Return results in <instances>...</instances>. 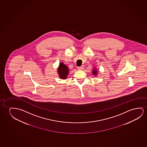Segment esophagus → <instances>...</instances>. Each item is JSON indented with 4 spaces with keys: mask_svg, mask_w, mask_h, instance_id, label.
Masks as SVG:
<instances>
[{
    "mask_svg": "<svg viewBox=\"0 0 147 147\" xmlns=\"http://www.w3.org/2000/svg\"><path fill=\"white\" fill-rule=\"evenodd\" d=\"M84 66H81V67H78L77 68V69H78V70H82L84 69Z\"/></svg>",
    "mask_w": 147,
    "mask_h": 147,
    "instance_id": "esophagus-1",
    "label": "esophagus"
}]
</instances>
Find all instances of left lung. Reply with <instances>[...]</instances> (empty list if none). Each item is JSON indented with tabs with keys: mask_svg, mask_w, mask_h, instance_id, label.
<instances>
[{
	"mask_svg": "<svg viewBox=\"0 0 147 147\" xmlns=\"http://www.w3.org/2000/svg\"><path fill=\"white\" fill-rule=\"evenodd\" d=\"M92 72V74L94 75V76H96L97 74H98V71H97V70L96 69V68H94V70H93V71Z\"/></svg>",
	"mask_w": 147,
	"mask_h": 147,
	"instance_id": "obj_1",
	"label": "left lung"
}]
</instances>
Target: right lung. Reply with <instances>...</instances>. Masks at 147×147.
<instances>
[{
  "instance_id": "right-lung-1",
  "label": "right lung",
  "mask_w": 147,
  "mask_h": 147,
  "mask_svg": "<svg viewBox=\"0 0 147 147\" xmlns=\"http://www.w3.org/2000/svg\"><path fill=\"white\" fill-rule=\"evenodd\" d=\"M69 69L68 67L66 66L63 63H61L57 69V73L59 74L60 78L65 79L67 78L69 74Z\"/></svg>"
}]
</instances>
